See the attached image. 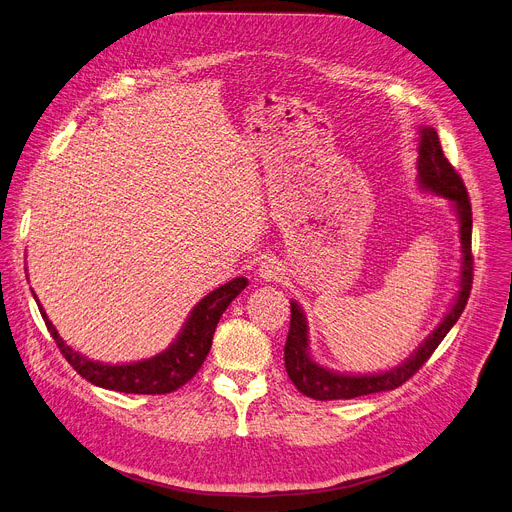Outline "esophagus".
<instances>
[{"mask_svg": "<svg viewBox=\"0 0 512 512\" xmlns=\"http://www.w3.org/2000/svg\"><path fill=\"white\" fill-rule=\"evenodd\" d=\"M282 263L276 261V259H263L259 261V267H257V276L265 282H278L282 280Z\"/></svg>", "mask_w": 512, "mask_h": 512, "instance_id": "34e87169", "label": "esophagus"}]
</instances>
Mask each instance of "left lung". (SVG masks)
<instances>
[{
    "mask_svg": "<svg viewBox=\"0 0 512 512\" xmlns=\"http://www.w3.org/2000/svg\"><path fill=\"white\" fill-rule=\"evenodd\" d=\"M418 181L424 191L436 193L453 201V206L459 214L461 224V282H459V294L451 306L447 317L442 323L428 335L426 342L407 358L397 368L379 372V374H339L331 372L323 366H319L309 356V329H306V317L302 315L300 306L296 302H290V329L288 339L284 346V362L290 381L296 385V389L319 401L329 399H354L360 395L381 393L401 387L407 379H412L414 374L424 366V362L432 356V352L438 348V344L445 339V335L451 331V327L461 317L471 284H473V255H471V203L467 189L463 185L461 175L453 168V164L447 160L442 146L438 142V133L432 127L420 129V146H418Z\"/></svg>",
    "mask_w": 512,
    "mask_h": 512,
    "instance_id": "obj_1",
    "label": "left lung"
}]
</instances>
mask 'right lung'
Wrapping results in <instances>:
<instances>
[{
  "mask_svg": "<svg viewBox=\"0 0 512 512\" xmlns=\"http://www.w3.org/2000/svg\"><path fill=\"white\" fill-rule=\"evenodd\" d=\"M247 278H234L226 282L224 286L210 292L206 298L197 302L195 309L191 311L183 331L168 346V350L156 354L154 358L133 362V364H100L94 360H88L86 356L78 354L70 346H65L63 339L59 337L57 329L45 315L43 306L39 311L43 315V321L55 339V344L63 358L70 362L80 377L90 381L96 387L111 389L119 393H138V395H164L173 393L179 387H183L187 381L195 377V372L201 368L203 360H206L216 325L222 317V313L228 309V304L247 288ZM39 302V300H37Z\"/></svg>",
  "mask_w": 512,
  "mask_h": 512,
  "instance_id": "right-lung-1",
  "label": "right lung"
}]
</instances>
